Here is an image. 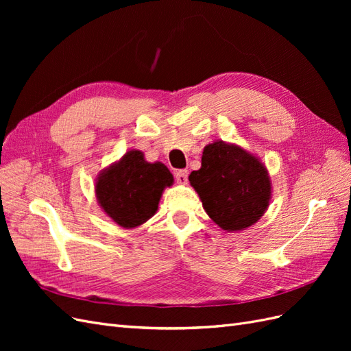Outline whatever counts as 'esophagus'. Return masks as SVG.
<instances>
[{
  "label": "esophagus",
  "instance_id": "obj_1",
  "mask_svg": "<svg viewBox=\"0 0 351 351\" xmlns=\"http://www.w3.org/2000/svg\"><path fill=\"white\" fill-rule=\"evenodd\" d=\"M176 180L178 184H187V182H189L187 169H178V171L176 173Z\"/></svg>",
  "mask_w": 351,
  "mask_h": 351
}]
</instances>
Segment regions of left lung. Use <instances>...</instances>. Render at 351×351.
Returning <instances> with one entry per match:
<instances>
[{
	"label": "left lung",
	"instance_id": "8db88e82",
	"mask_svg": "<svg viewBox=\"0 0 351 351\" xmlns=\"http://www.w3.org/2000/svg\"><path fill=\"white\" fill-rule=\"evenodd\" d=\"M189 182L209 218L224 231L252 227L268 209L272 183L261 159L234 143L205 146L202 165Z\"/></svg>",
	"mask_w": 351,
	"mask_h": 351
}]
</instances>
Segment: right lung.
Listing matches in <instances>:
<instances>
[{"instance_id": "right-lung-1", "label": "right lung", "mask_w": 351, "mask_h": 351, "mask_svg": "<svg viewBox=\"0 0 351 351\" xmlns=\"http://www.w3.org/2000/svg\"><path fill=\"white\" fill-rule=\"evenodd\" d=\"M174 177L162 162H147L132 149L99 173L95 182L98 204L117 226L136 228L155 215L165 187Z\"/></svg>"}]
</instances>
